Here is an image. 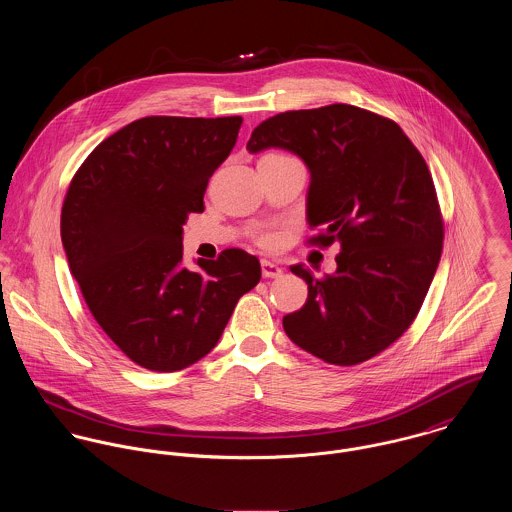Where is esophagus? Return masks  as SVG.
I'll return each instance as SVG.
<instances>
[{
	"label": "esophagus",
	"instance_id": "34e87169",
	"mask_svg": "<svg viewBox=\"0 0 512 512\" xmlns=\"http://www.w3.org/2000/svg\"><path fill=\"white\" fill-rule=\"evenodd\" d=\"M284 274L282 266L272 260H262V276L264 278H280Z\"/></svg>",
	"mask_w": 512,
	"mask_h": 512
}]
</instances>
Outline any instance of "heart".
Returning a JSON list of instances; mask_svg holds the SVG:
<instances>
[{"mask_svg":"<svg viewBox=\"0 0 512 512\" xmlns=\"http://www.w3.org/2000/svg\"><path fill=\"white\" fill-rule=\"evenodd\" d=\"M260 240H262V242H264V244H272V242H274V236H270V234H266V236H262V238H260Z\"/></svg>","mask_w":512,"mask_h":512,"instance_id":"obj_1","label":"heart"}]
</instances>
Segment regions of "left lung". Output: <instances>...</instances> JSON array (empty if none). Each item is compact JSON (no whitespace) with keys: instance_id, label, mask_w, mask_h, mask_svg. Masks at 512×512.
I'll return each mask as SVG.
<instances>
[{"instance_id":"obj_1","label":"left lung","mask_w":512,"mask_h":512,"mask_svg":"<svg viewBox=\"0 0 512 512\" xmlns=\"http://www.w3.org/2000/svg\"><path fill=\"white\" fill-rule=\"evenodd\" d=\"M278 147L309 169L305 213L315 244L339 242L337 270L307 284L305 305L284 317L297 347L329 365L365 363L416 319L438 270L443 224L430 169L402 128L351 104L282 112L246 149Z\"/></svg>"}]
</instances>
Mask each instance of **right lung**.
Here are the masks:
<instances>
[{
    "instance_id": "add662e5",
    "label": "right lung",
    "mask_w": 512,
    "mask_h": 512,
    "mask_svg": "<svg viewBox=\"0 0 512 512\" xmlns=\"http://www.w3.org/2000/svg\"><path fill=\"white\" fill-rule=\"evenodd\" d=\"M240 116L136 120L96 147L74 175L61 238L84 301L136 365L173 372L209 355L262 276L230 248L183 266V224L203 213L209 179L236 144Z\"/></svg>"
}]
</instances>
